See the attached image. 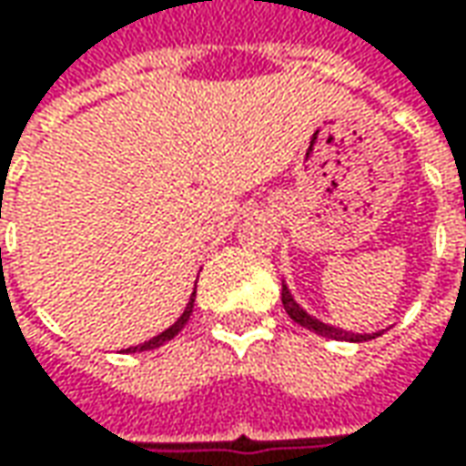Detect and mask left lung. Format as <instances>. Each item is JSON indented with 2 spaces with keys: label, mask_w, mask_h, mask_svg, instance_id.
Returning <instances> with one entry per match:
<instances>
[{
  "label": "left lung",
  "mask_w": 466,
  "mask_h": 466,
  "mask_svg": "<svg viewBox=\"0 0 466 466\" xmlns=\"http://www.w3.org/2000/svg\"><path fill=\"white\" fill-rule=\"evenodd\" d=\"M282 306H285V311L288 316L300 324L303 329L313 331V334H321V337H327V339H345V342H368V339H376V337H381L384 331H370V334H355V331H345L339 329V327H331V324H324V321H319L316 316L306 311L300 303H298L293 293H290V288L282 282Z\"/></svg>",
  "instance_id": "left-lung-1"
}]
</instances>
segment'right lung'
<instances>
[{
	"label": "right lung",
	"mask_w": 466,
	"mask_h": 466,
	"mask_svg": "<svg viewBox=\"0 0 466 466\" xmlns=\"http://www.w3.org/2000/svg\"><path fill=\"white\" fill-rule=\"evenodd\" d=\"M191 311H194V293H191V298H188V303H187V309H184V313L170 324L168 329H163L160 334H155L153 339H147V342H142V345H135V348H127L124 352H145V350H155V348H160V345H166L168 339H173L178 331L184 329L187 327V321H188V316H191Z\"/></svg>",
	"instance_id": "1"
}]
</instances>
